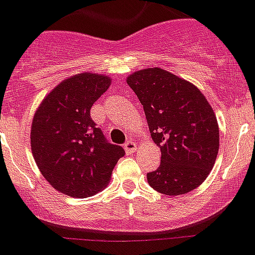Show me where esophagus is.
Masks as SVG:
<instances>
[{
  "label": "esophagus",
  "mask_w": 255,
  "mask_h": 255,
  "mask_svg": "<svg viewBox=\"0 0 255 255\" xmlns=\"http://www.w3.org/2000/svg\"><path fill=\"white\" fill-rule=\"evenodd\" d=\"M135 148H137V144H135L134 142H132V141L127 142V143L125 144V151H126V153H127V154L133 153V152L135 151Z\"/></svg>",
  "instance_id": "esophagus-1"
}]
</instances>
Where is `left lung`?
<instances>
[{
  "instance_id": "1",
  "label": "left lung",
  "mask_w": 255,
  "mask_h": 255,
  "mask_svg": "<svg viewBox=\"0 0 255 255\" xmlns=\"http://www.w3.org/2000/svg\"><path fill=\"white\" fill-rule=\"evenodd\" d=\"M143 106L149 132L161 149V165L147 173L161 194H187L203 184L219 152V125L196 85L161 68L137 70L127 78Z\"/></svg>"
}]
</instances>
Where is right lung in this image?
I'll use <instances>...</instances> for the list:
<instances>
[{"label": "right lung", "instance_id": "right-lung-1", "mask_svg": "<svg viewBox=\"0 0 255 255\" xmlns=\"http://www.w3.org/2000/svg\"><path fill=\"white\" fill-rule=\"evenodd\" d=\"M111 78L80 73L42 99L31 125V151L40 172L61 194L84 199L107 187L125 149L104 138L90 118Z\"/></svg>", "mask_w": 255, "mask_h": 255}]
</instances>
